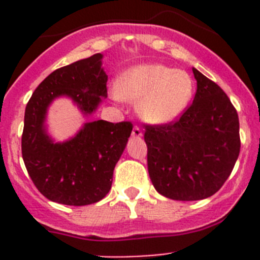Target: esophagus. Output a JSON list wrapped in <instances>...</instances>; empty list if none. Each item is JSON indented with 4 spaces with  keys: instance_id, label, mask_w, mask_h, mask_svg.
<instances>
[{
    "instance_id": "1",
    "label": "esophagus",
    "mask_w": 260,
    "mask_h": 260,
    "mask_svg": "<svg viewBox=\"0 0 260 260\" xmlns=\"http://www.w3.org/2000/svg\"><path fill=\"white\" fill-rule=\"evenodd\" d=\"M132 135H133V138H137V139H139V138L143 137V133H142V130L138 127V126H134Z\"/></svg>"
}]
</instances>
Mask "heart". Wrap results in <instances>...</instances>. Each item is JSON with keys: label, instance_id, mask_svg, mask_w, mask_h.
I'll return each instance as SVG.
<instances>
[{"label": "heart", "instance_id": "1", "mask_svg": "<svg viewBox=\"0 0 260 260\" xmlns=\"http://www.w3.org/2000/svg\"><path fill=\"white\" fill-rule=\"evenodd\" d=\"M121 100L138 103V116L150 125H168L180 118L194 95L191 75L161 63H144L125 71L117 82Z\"/></svg>", "mask_w": 260, "mask_h": 260}]
</instances>
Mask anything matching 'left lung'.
I'll return each mask as SVG.
<instances>
[{
    "label": "left lung",
    "instance_id": "1",
    "mask_svg": "<svg viewBox=\"0 0 260 260\" xmlns=\"http://www.w3.org/2000/svg\"><path fill=\"white\" fill-rule=\"evenodd\" d=\"M197 92L178 121L146 126L153 187L174 201H201L219 191L240 155V122L226 93L192 68Z\"/></svg>",
    "mask_w": 260,
    "mask_h": 260
}]
</instances>
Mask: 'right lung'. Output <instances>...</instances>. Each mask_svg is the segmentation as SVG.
<instances>
[{"label": "right lung", "instance_id": "1", "mask_svg": "<svg viewBox=\"0 0 260 260\" xmlns=\"http://www.w3.org/2000/svg\"><path fill=\"white\" fill-rule=\"evenodd\" d=\"M103 54L57 69L35 89L24 112L23 161L32 182L52 202L87 206L109 192L113 171L125 151L133 125L98 119L84 122L73 137L56 141L48 132V110L57 99H70L83 117L107 99Z\"/></svg>", "mask_w": 260, "mask_h": 260}]
</instances>
